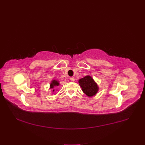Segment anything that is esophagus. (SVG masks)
I'll list each match as a JSON object with an SVG mask.
<instances>
[{"label":"esophagus","instance_id":"obj_1","mask_svg":"<svg viewBox=\"0 0 145 145\" xmlns=\"http://www.w3.org/2000/svg\"><path fill=\"white\" fill-rule=\"evenodd\" d=\"M70 80H71V81H73H73L75 80V78H74V77H73H73H71V78H70Z\"/></svg>","mask_w":145,"mask_h":145}]
</instances>
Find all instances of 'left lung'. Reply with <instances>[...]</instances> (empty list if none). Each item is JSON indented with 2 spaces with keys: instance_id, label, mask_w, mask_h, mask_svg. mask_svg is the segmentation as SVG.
Here are the masks:
<instances>
[{
  "instance_id": "1",
  "label": "left lung",
  "mask_w": 145,
  "mask_h": 145,
  "mask_svg": "<svg viewBox=\"0 0 145 145\" xmlns=\"http://www.w3.org/2000/svg\"><path fill=\"white\" fill-rule=\"evenodd\" d=\"M83 92L88 96H94L98 91V87L90 76H86L79 80Z\"/></svg>"
}]
</instances>
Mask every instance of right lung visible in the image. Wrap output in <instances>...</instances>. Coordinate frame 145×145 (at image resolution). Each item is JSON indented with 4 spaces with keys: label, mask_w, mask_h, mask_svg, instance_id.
I'll use <instances>...</instances> for the list:
<instances>
[{
    "label": "right lung",
    "mask_w": 145,
    "mask_h": 145,
    "mask_svg": "<svg viewBox=\"0 0 145 145\" xmlns=\"http://www.w3.org/2000/svg\"><path fill=\"white\" fill-rule=\"evenodd\" d=\"M59 84L57 81H56V80H53L52 82V83H50V88H53L55 86H58ZM55 90H53V91H54Z\"/></svg>",
    "instance_id": "add662e5"
}]
</instances>
